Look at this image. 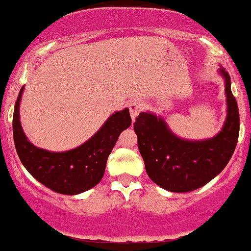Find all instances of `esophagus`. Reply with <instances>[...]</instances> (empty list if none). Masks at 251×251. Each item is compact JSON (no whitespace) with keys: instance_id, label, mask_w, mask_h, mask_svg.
<instances>
[{"instance_id":"obj_1","label":"esophagus","mask_w":251,"mask_h":251,"mask_svg":"<svg viewBox=\"0 0 251 251\" xmlns=\"http://www.w3.org/2000/svg\"><path fill=\"white\" fill-rule=\"evenodd\" d=\"M143 110V103L140 102L139 100H134L129 103V111H130V116H131V120H135L136 116L141 112Z\"/></svg>"}]
</instances>
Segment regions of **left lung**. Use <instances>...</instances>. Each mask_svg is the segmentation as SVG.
<instances>
[{
  "label": "left lung",
  "mask_w": 251,
  "mask_h": 251,
  "mask_svg": "<svg viewBox=\"0 0 251 251\" xmlns=\"http://www.w3.org/2000/svg\"><path fill=\"white\" fill-rule=\"evenodd\" d=\"M227 98V117L222 130L205 140H185L176 135L165 120L141 112L134 123L138 148L150 179L175 193L199 189L227 166L239 136V112L230 90V76L221 67Z\"/></svg>",
  "instance_id": "1"
}]
</instances>
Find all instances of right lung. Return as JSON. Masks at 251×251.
<instances>
[{
  "label": "right lung",
  "instance_id": "1",
  "mask_svg": "<svg viewBox=\"0 0 251 251\" xmlns=\"http://www.w3.org/2000/svg\"><path fill=\"white\" fill-rule=\"evenodd\" d=\"M19 91L13 113V138L22 163L36 180L53 192L76 195L95 187L103 177L106 162L118 136L131 125L128 108L110 116L103 126L80 146L63 152L36 148L28 140L19 121Z\"/></svg>",
  "mask_w": 251,
  "mask_h": 251
}]
</instances>
